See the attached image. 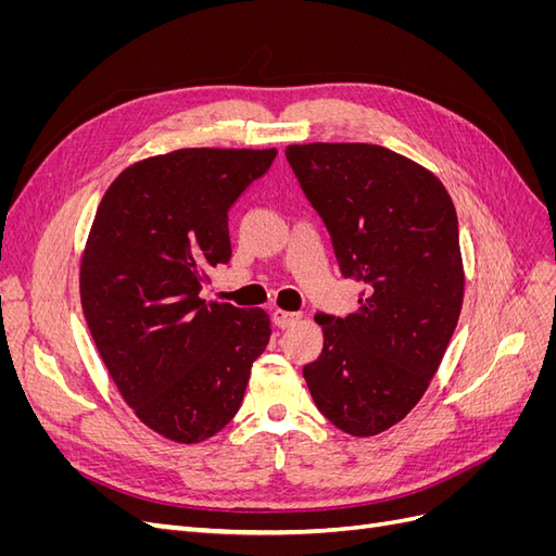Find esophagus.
<instances>
[{
    "mask_svg": "<svg viewBox=\"0 0 556 556\" xmlns=\"http://www.w3.org/2000/svg\"><path fill=\"white\" fill-rule=\"evenodd\" d=\"M274 323L278 325V327H292V325H296L299 319H301V313H292V311H282V308H276L274 313Z\"/></svg>",
    "mask_w": 556,
    "mask_h": 556,
    "instance_id": "34e87169",
    "label": "esophagus"
}]
</instances>
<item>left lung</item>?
<instances>
[{
    "label": "left lung",
    "mask_w": 556,
    "mask_h": 556,
    "mask_svg": "<svg viewBox=\"0 0 556 556\" xmlns=\"http://www.w3.org/2000/svg\"><path fill=\"white\" fill-rule=\"evenodd\" d=\"M285 155L323 217L345 278L348 317L317 315L325 343L304 366L333 427L368 439L401 422L439 371L464 304L459 225L445 185L374 143H292Z\"/></svg>",
    "instance_id": "left-lung-1"
}]
</instances>
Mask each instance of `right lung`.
I'll use <instances>...</instances> for the list:
<instances>
[{
    "instance_id": "1",
    "label": "right lung",
    "mask_w": 556,
    "mask_h": 556,
    "mask_svg": "<svg viewBox=\"0 0 556 556\" xmlns=\"http://www.w3.org/2000/svg\"><path fill=\"white\" fill-rule=\"evenodd\" d=\"M276 148H180L134 162L102 197L80 257V306L109 374L141 422L201 443L241 408L268 339L262 308L201 299L231 257L227 211Z\"/></svg>"
}]
</instances>
